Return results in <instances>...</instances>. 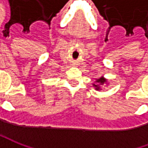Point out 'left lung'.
Masks as SVG:
<instances>
[{"mask_svg":"<svg viewBox=\"0 0 148 148\" xmlns=\"http://www.w3.org/2000/svg\"><path fill=\"white\" fill-rule=\"evenodd\" d=\"M108 83L107 79H105L104 77H101L98 78V79H95V82L93 83V86L96 90H101V86H104L106 85Z\"/></svg>","mask_w":148,"mask_h":148,"instance_id":"1","label":"left lung"}]
</instances>
